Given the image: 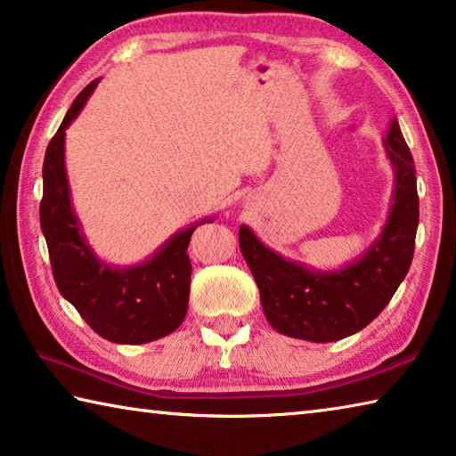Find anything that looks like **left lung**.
<instances>
[{"label":"left lung","mask_w":456,"mask_h":456,"mask_svg":"<svg viewBox=\"0 0 456 456\" xmlns=\"http://www.w3.org/2000/svg\"><path fill=\"white\" fill-rule=\"evenodd\" d=\"M384 144L396 171L395 203L382 237L358 264L312 273L267 249L245 225L239 229V247L259 288L261 307L280 334L310 342H336L356 334L388 305L411 269L419 192L412 154L396 118Z\"/></svg>","instance_id":"1"}]
</instances>
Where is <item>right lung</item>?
<instances>
[{
    "label": "right lung",
    "instance_id": "1",
    "mask_svg": "<svg viewBox=\"0 0 456 456\" xmlns=\"http://www.w3.org/2000/svg\"><path fill=\"white\" fill-rule=\"evenodd\" d=\"M96 84L98 80H92L76 96L45 151L40 225L48 243L53 281L82 320L110 342L146 344L171 334L187 315L192 272L187 249L197 225L173 237L146 264L122 272L92 256L72 213L64 134Z\"/></svg>",
    "mask_w": 456,
    "mask_h": 456
}]
</instances>
